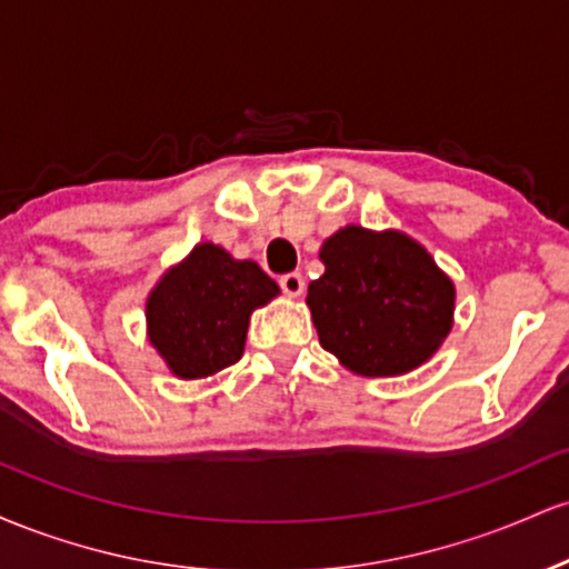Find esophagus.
Returning a JSON list of instances; mask_svg holds the SVG:
<instances>
[{
	"label": "esophagus",
	"instance_id": "obj_1",
	"mask_svg": "<svg viewBox=\"0 0 569 569\" xmlns=\"http://www.w3.org/2000/svg\"><path fill=\"white\" fill-rule=\"evenodd\" d=\"M280 289L289 297H299L305 291V278L299 272H286V276H280Z\"/></svg>",
	"mask_w": 569,
	"mask_h": 569
}]
</instances>
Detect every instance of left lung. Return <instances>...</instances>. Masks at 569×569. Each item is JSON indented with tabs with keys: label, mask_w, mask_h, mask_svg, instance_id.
<instances>
[{
	"label": "left lung",
	"mask_w": 569,
	"mask_h": 569,
	"mask_svg": "<svg viewBox=\"0 0 569 569\" xmlns=\"http://www.w3.org/2000/svg\"><path fill=\"white\" fill-rule=\"evenodd\" d=\"M326 272L307 286L323 350L361 377L407 375L452 329L455 283L417 240L348 224L321 246Z\"/></svg>",
	"instance_id": "1"
}]
</instances>
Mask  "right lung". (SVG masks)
<instances>
[{
	"label": "right lung",
	"instance_id": "1",
	"mask_svg": "<svg viewBox=\"0 0 569 569\" xmlns=\"http://www.w3.org/2000/svg\"><path fill=\"white\" fill-rule=\"evenodd\" d=\"M280 289L251 259L198 243L147 299V335L181 380H200L240 361L248 318Z\"/></svg>",
	"mask_w": 569,
	"mask_h": 569
}]
</instances>
